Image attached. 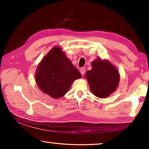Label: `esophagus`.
Segmentation results:
<instances>
[{"mask_svg": "<svg viewBox=\"0 0 149 149\" xmlns=\"http://www.w3.org/2000/svg\"><path fill=\"white\" fill-rule=\"evenodd\" d=\"M80 72H81V74L82 75H84L85 74V69L84 68H81L80 69Z\"/></svg>", "mask_w": 149, "mask_h": 149, "instance_id": "34e87169", "label": "esophagus"}]
</instances>
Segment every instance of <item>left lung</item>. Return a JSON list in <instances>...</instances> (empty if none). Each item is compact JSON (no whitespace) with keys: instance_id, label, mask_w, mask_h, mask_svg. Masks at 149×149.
<instances>
[{"instance_id":"1","label":"left lung","mask_w":149,"mask_h":149,"mask_svg":"<svg viewBox=\"0 0 149 149\" xmlns=\"http://www.w3.org/2000/svg\"><path fill=\"white\" fill-rule=\"evenodd\" d=\"M92 69L85 77L90 89L96 97L104 99L112 94L118 87L120 75L118 69L109 60L97 58L91 62Z\"/></svg>"}]
</instances>
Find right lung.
Segmentation results:
<instances>
[{
	"mask_svg": "<svg viewBox=\"0 0 149 149\" xmlns=\"http://www.w3.org/2000/svg\"><path fill=\"white\" fill-rule=\"evenodd\" d=\"M81 74L72 64L60 47H54L45 55L37 68L35 81L45 94L59 99L68 92L75 79Z\"/></svg>",
	"mask_w": 149,
	"mask_h": 149,
	"instance_id": "1",
	"label": "right lung"
}]
</instances>
